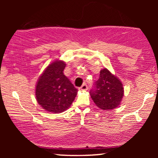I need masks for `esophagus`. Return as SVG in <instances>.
<instances>
[{
	"mask_svg": "<svg viewBox=\"0 0 158 158\" xmlns=\"http://www.w3.org/2000/svg\"><path fill=\"white\" fill-rule=\"evenodd\" d=\"M79 89H80L81 90H86L88 89V85H87L86 84H83L80 87V88H79Z\"/></svg>",
	"mask_w": 158,
	"mask_h": 158,
	"instance_id": "obj_1",
	"label": "esophagus"
}]
</instances>
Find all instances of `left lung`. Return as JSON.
<instances>
[{
  "mask_svg": "<svg viewBox=\"0 0 158 158\" xmlns=\"http://www.w3.org/2000/svg\"><path fill=\"white\" fill-rule=\"evenodd\" d=\"M92 99L100 109L112 110L120 104L124 88L120 80L107 68L100 70L99 79L90 92Z\"/></svg>",
  "mask_w": 158,
  "mask_h": 158,
  "instance_id": "left-lung-1",
  "label": "left lung"
}]
</instances>
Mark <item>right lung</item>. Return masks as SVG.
Masks as SVG:
<instances>
[{"mask_svg": "<svg viewBox=\"0 0 158 158\" xmlns=\"http://www.w3.org/2000/svg\"><path fill=\"white\" fill-rule=\"evenodd\" d=\"M65 65L64 61H55L48 65L37 81L36 100L47 111H64L77 95L78 90L63 73Z\"/></svg>", "mask_w": 158, "mask_h": 158, "instance_id": "obj_1", "label": "right lung"}]
</instances>
